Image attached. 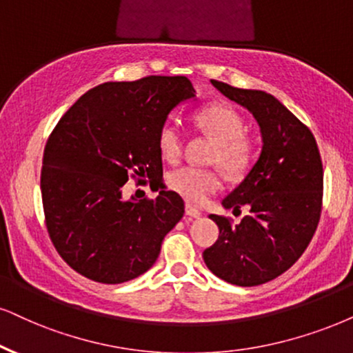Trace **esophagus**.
Here are the masks:
<instances>
[{
  "mask_svg": "<svg viewBox=\"0 0 353 353\" xmlns=\"http://www.w3.org/2000/svg\"><path fill=\"white\" fill-rule=\"evenodd\" d=\"M185 215L192 216V218H199L200 215H202V213H200V210L195 207V205L185 203Z\"/></svg>",
  "mask_w": 353,
  "mask_h": 353,
  "instance_id": "34e87169",
  "label": "esophagus"
}]
</instances>
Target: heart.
<instances>
[{
	"instance_id": "1",
	"label": "heart",
	"mask_w": 353,
	"mask_h": 353,
	"mask_svg": "<svg viewBox=\"0 0 353 353\" xmlns=\"http://www.w3.org/2000/svg\"><path fill=\"white\" fill-rule=\"evenodd\" d=\"M195 125L218 143L215 159L226 171L238 174L251 163L254 154L252 141L244 135V119L233 105L210 104L195 114ZM184 148V135L172 120L161 125L158 132V150L166 161L176 163ZM169 189L190 200L203 202L210 194L221 187L216 171L197 166H182L168 174Z\"/></svg>"
}]
</instances>
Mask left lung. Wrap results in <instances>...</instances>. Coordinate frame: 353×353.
Listing matches in <instances>:
<instances>
[{
  "instance_id": "obj_1",
  "label": "left lung",
  "mask_w": 353,
  "mask_h": 353,
  "mask_svg": "<svg viewBox=\"0 0 353 353\" xmlns=\"http://www.w3.org/2000/svg\"><path fill=\"white\" fill-rule=\"evenodd\" d=\"M223 96L252 114L262 148L243 182L223 199V208H249L238 225L210 215L218 241L203 251L210 270L225 282L256 287L288 270L313 238L323 203V163L313 133L276 97L259 89L215 81Z\"/></svg>"
}]
</instances>
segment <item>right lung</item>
Masks as SVG:
<instances>
[{
  "label": "right lung",
  "mask_w": 353,
  "mask_h": 353,
  "mask_svg": "<svg viewBox=\"0 0 353 353\" xmlns=\"http://www.w3.org/2000/svg\"><path fill=\"white\" fill-rule=\"evenodd\" d=\"M195 99L185 77H148L89 89L60 119L43 153L40 190L53 246L71 269L99 283L145 274L184 200L161 190L123 199L128 176L161 179L158 132L171 110Z\"/></svg>",
  "instance_id": "right-lung-1"
}]
</instances>
